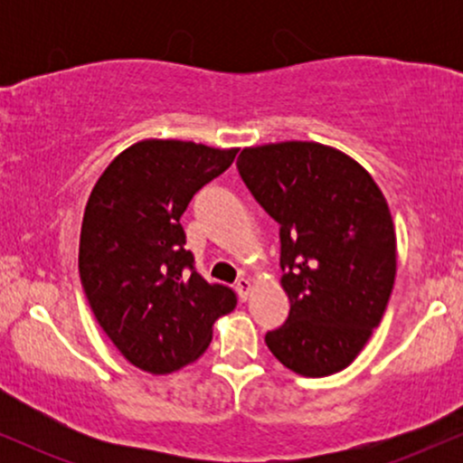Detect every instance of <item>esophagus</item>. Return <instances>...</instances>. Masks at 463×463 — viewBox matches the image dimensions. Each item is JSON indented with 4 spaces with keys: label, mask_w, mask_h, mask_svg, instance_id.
Returning <instances> with one entry per match:
<instances>
[{
    "label": "esophagus",
    "mask_w": 463,
    "mask_h": 463,
    "mask_svg": "<svg viewBox=\"0 0 463 463\" xmlns=\"http://www.w3.org/2000/svg\"><path fill=\"white\" fill-rule=\"evenodd\" d=\"M235 289H237L239 298L248 300V294H250V289H252V283H250V279H246V276H241V279L235 283Z\"/></svg>",
    "instance_id": "1"
}]
</instances>
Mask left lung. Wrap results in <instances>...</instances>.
<instances>
[{"label": "left lung", "instance_id": "left-lung-1", "mask_svg": "<svg viewBox=\"0 0 463 463\" xmlns=\"http://www.w3.org/2000/svg\"><path fill=\"white\" fill-rule=\"evenodd\" d=\"M239 176L279 224L289 316L265 344L285 368H348L383 317L396 276L390 206L353 158L322 143L246 147Z\"/></svg>", "mask_w": 463, "mask_h": 463}]
</instances>
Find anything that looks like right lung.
<instances>
[{"label": "right lung", "mask_w": 463, "mask_h": 463, "mask_svg": "<svg viewBox=\"0 0 463 463\" xmlns=\"http://www.w3.org/2000/svg\"><path fill=\"white\" fill-rule=\"evenodd\" d=\"M237 150L191 141L135 143L106 167L80 232L78 268L95 320L137 368L169 374L204 353L237 307L231 287L195 269L180 217Z\"/></svg>", "instance_id": "right-lung-1"}]
</instances>
